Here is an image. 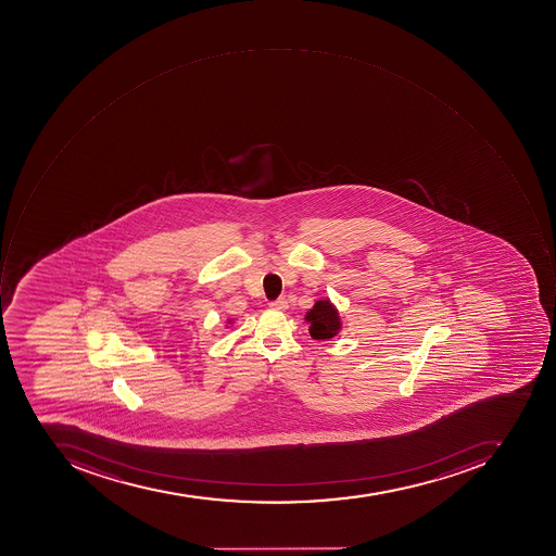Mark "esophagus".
I'll return each mask as SVG.
<instances>
[{
  "label": "esophagus",
  "mask_w": 556,
  "mask_h": 556,
  "mask_svg": "<svg viewBox=\"0 0 556 556\" xmlns=\"http://www.w3.org/2000/svg\"><path fill=\"white\" fill-rule=\"evenodd\" d=\"M268 306L273 307V309H288V299L286 298H279L276 299V301H273V303L268 304Z\"/></svg>",
  "instance_id": "1"
}]
</instances>
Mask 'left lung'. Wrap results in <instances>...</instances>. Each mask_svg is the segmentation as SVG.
I'll return each instance as SVG.
<instances>
[{"instance_id":"8db88e82","label":"left lung","mask_w":556,"mask_h":556,"mask_svg":"<svg viewBox=\"0 0 556 556\" xmlns=\"http://www.w3.org/2000/svg\"><path fill=\"white\" fill-rule=\"evenodd\" d=\"M306 321L309 323V334L314 340H330L337 337L341 328L338 311L328 299L314 304L306 314Z\"/></svg>"}]
</instances>
